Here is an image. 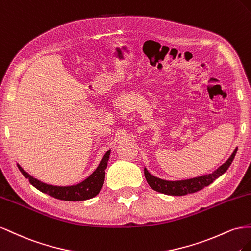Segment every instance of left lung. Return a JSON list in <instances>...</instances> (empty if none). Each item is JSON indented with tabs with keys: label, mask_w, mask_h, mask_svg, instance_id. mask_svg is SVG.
I'll list each match as a JSON object with an SVG mask.
<instances>
[{
	"label": "left lung",
	"mask_w": 251,
	"mask_h": 251,
	"mask_svg": "<svg viewBox=\"0 0 251 251\" xmlns=\"http://www.w3.org/2000/svg\"><path fill=\"white\" fill-rule=\"evenodd\" d=\"M237 151H238V148H235L230 157H229L223 165L220 166L217 170H214L212 174L188 178V180H182V181L162 180L160 177L152 176L146 168H144V175H145L147 183L153 190L164 193V195H168V196H185V195H188V193H193L203 189L204 187H206V186L210 185L214 180H216V178H218L224 173H226V170L229 168V166L231 165Z\"/></svg>",
	"instance_id": "left-lung-1"
}]
</instances>
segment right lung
Wrapping results in <instances>:
<instances>
[{
  "label": "right lung",
  "instance_id": "obj_1",
  "mask_svg": "<svg viewBox=\"0 0 251 251\" xmlns=\"http://www.w3.org/2000/svg\"><path fill=\"white\" fill-rule=\"evenodd\" d=\"M109 155L110 149L105 153L101 163L99 164V166L94 173L81 183L71 186H54L43 183L37 180L35 177L31 176L29 174H27L19 164H17V165L21 173H22V175L26 178H28L30 184L40 191L47 193L48 196L52 198L63 200V201L76 202L92 199L97 195H99V192L101 191L105 180V169L107 168V163H108Z\"/></svg>",
  "mask_w": 251,
  "mask_h": 251
}]
</instances>
